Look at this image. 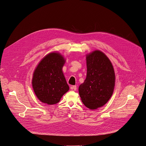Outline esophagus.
Segmentation results:
<instances>
[{"label": "esophagus", "mask_w": 146, "mask_h": 146, "mask_svg": "<svg viewBox=\"0 0 146 146\" xmlns=\"http://www.w3.org/2000/svg\"><path fill=\"white\" fill-rule=\"evenodd\" d=\"M71 90H77V86H73L71 87Z\"/></svg>", "instance_id": "34e87169"}]
</instances>
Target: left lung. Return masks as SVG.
<instances>
[{"label": "left lung", "mask_w": 146, "mask_h": 146, "mask_svg": "<svg viewBox=\"0 0 146 146\" xmlns=\"http://www.w3.org/2000/svg\"><path fill=\"white\" fill-rule=\"evenodd\" d=\"M87 77L79 87V94L86 107L96 110L103 106L112 96L115 73L109 58L100 50L86 56Z\"/></svg>", "instance_id": "obj_1"}]
</instances>
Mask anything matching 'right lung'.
Here are the masks:
<instances>
[{
    "mask_svg": "<svg viewBox=\"0 0 146 146\" xmlns=\"http://www.w3.org/2000/svg\"><path fill=\"white\" fill-rule=\"evenodd\" d=\"M66 60L59 53L48 54L34 72L32 86L37 98L47 104L58 103L69 87L62 72Z\"/></svg>",
    "mask_w": 146,
    "mask_h": 146,
    "instance_id": "add662e5",
    "label": "right lung"
}]
</instances>
